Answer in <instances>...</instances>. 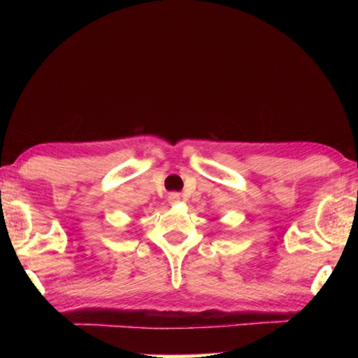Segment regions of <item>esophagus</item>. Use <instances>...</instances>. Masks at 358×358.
<instances>
[{"label":"esophagus","mask_w":358,"mask_h":358,"mask_svg":"<svg viewBox=\"0 0 358 358\" xmlns=\"http://www.w3.org/2000/svg\"><path fill=\"white\" fill-rule=\"evenodd\" d=\"M169 203H177L180 202V194L178 192H171L169 194Z\"/></svg>","instance_id":"obj_1"}]
</instances>
